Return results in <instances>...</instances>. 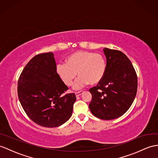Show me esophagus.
Segmentation results:
<instances>
[{
    "label": "esophagus",
    "mask_w": 158,
    "mask_h": 158,
    "mask_svg": "<svg viewBox=\"0 0 158 158\" xmlns=\"http://www.w3.org/2000/svg\"><path fill=\"white\" fill-rule=\"evenodd\" d=\"M83 92H84L83 90H80V91H78V92H76L75 94H76V97H79V96L81 95L83 93Z\"/></svg>",
    "instance_id": "esophagus-1"
}]
</instances>
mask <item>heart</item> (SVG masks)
<instances>
[{
	"instance_id": "1",
	"label": "heart",
	"mask_w": 158,
	"mask_h": 158,
	"mask_svg": "<svg viewBox=\"0 0 158 158\" xmlns=\"http://www.w3.org/2000/svg\"><path fill=\"white\" fill-rule=\"evenodd\" d=\"M106 63L105 57L100 53L78 51L66 59V63L56 65V72L65 84L70 86L77 76L74 84L75 89H80L88 84L100 82L105 76Z\"/></svg>"
}]
</instances>
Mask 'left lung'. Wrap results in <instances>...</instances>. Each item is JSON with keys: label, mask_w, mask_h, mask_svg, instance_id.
Segmentation results:
<instances>
[{"label": "left lung", "mask_w": 158, "mask_h": 158, "mask_svg": "<svg viewBox=\"0 0 158 158\" xmlns=\"http://www.w3.org/2000/svg\"><path fill=\"white\" fill-rule=\"evenodd\" d=\"M106 57L105 76L97 86L89 89L91 113L103 120L124 114L136 96L137 76L131 61L119 50L104 49Z\"/></svg>", "instance_id": "1"}]
</instances>
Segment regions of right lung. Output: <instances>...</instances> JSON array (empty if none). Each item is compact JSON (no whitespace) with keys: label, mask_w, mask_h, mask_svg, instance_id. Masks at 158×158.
I'll return each instance as SVG.
<instances>
[{"label":"right lung","mask_w":158,"mask_h":158,"mask_svg":"<svg viewBox=\"0 0 158 158\" xmlns=\"http://www.w3.org/2000/svg\"><path fill=\"white\" fill-rule=\"evenodd\" d=\"M68 90L57 74L52 52L34 56L18 80L23 109L34 123L44 127H57L70 118L76 97L74 93H65Z\"/></svg>","instance_id":"1"}]
</instances>
